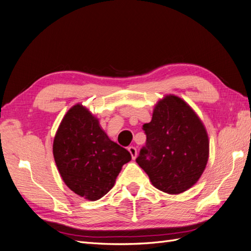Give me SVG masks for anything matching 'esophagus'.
<instances>
[{
  "mask_svg": "<svg viewBox=\"0 0 251 251\" xmlns=\"http://www.w3.org/2000/svg\"><path fill=\"white\" fill-rule=\"evenodd\" d=\"M127 150H128V151H130L132 159H135L136 156H137V150H136V148L135 147H128Z\"/></svg>",
  "mask_w": 251,
  "mask_h": 251,
  "instance_id": "1",
  "label": "esophagus"
}]
</instances>
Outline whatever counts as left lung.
<instances>
[{
	"label": "left lung",
	"mask_w": 251,
	"mask_h": 251,
	"mask_svg": "<svg viewBox=\"0 0 251 251\" xmlns=\"http://www.w3.org/2000/svg\"><path fill=\"white\" fill-rule=\"evenodd\" d=\"M146 147L136 162L156 188L178 195L191 188L203 174L209 155L207 132L195 111L180 97L166 95L144 124Z\"/></svg>",
	"instance_id": "left-lung-1"
}]
</instances>
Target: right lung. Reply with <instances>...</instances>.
<instances>
[{"instance_id": "1", "label": "right lung", "mask_w": 251, "mask_h": 251, "mask_svg": "<svg viewBox=\"0 0 251 251\" xmlns=\"http://www.w3.org/2000/svg\"><path fill=\"white\" fill-rule=\"evenodd\" d=\"M53 156L65 184L76 195L96 201L115 184L128 151L112 141L100 121L77 103L67 112L54 141Z\"/></svg>"}]
</instances>
